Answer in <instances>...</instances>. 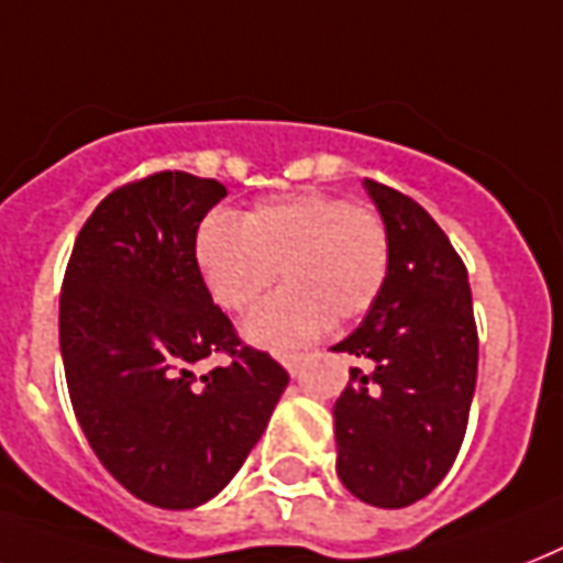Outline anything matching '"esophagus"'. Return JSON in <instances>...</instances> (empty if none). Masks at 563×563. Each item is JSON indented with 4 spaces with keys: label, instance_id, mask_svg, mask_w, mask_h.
<instances>
[{
    "label": "esophagus",
    "instance_id": "34e87169",
    "mask_svg": "<svg viewBox=\"0 0 563 563\" xmlns=\"http://www.w3.org/2000/svg\"><path fill=\"white\" fill-rule=\"evenodd\" d=\"M306 361H309V355H286V358H283V367L289 369L291 376H297V373L303 369Z\"/></svg>",
    "mask_w": 563,
    "mask_h": 563
}]
</instances>
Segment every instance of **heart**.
<instances>
[{
  "label": "heart",
  "instance_id": "heart-1",
  "mask_svg": "<svg viewBox=\"0 0 563 563\" xmlns=\"http://www.w3.org/2000/svg\"><path fill=\"white\" fill-rule=\"evenodd\" d=\"M196 268L222 309H249L280 272L286 289L242 323L268 350L309 344L329 321L361 318L390 268V236L378 213L332 194L260 202L242 217H208L196 231Z\"/></svg>",
  "mask_w": 563,
  "mask_h": 563
}]
</instances>
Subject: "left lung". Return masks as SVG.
I'll return each instance as SVG.
<instances>
[{
    "label": "left lung",
    "instance_id": "1",
    "mask_svg": "<svg viewBox=\"0 0 563 563\" xmlns=\"http://www.w3.org/2000/svg\"><path fill=\"white\" fill-rule=\"evenodd\" d=\"M390 236L376 303L335 353L364 361L335 401L338 477L358 500L401 509L440 486L463 445L477 385V323L463 260L431 213L373 178Z\"/></svg>",
    "mask_w": 563,
    "mask_h": 563
}]
</instances>
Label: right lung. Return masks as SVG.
<instances>
[{"label": "right lung", "instance_id": "add662e5", "mask_svg": "<svg viewBox=\"0 0 563 563\" xmlns=\"http://www.w3.org/2000/svg\"><path fill=\"white\" fill-rule=\"evenodd\" d=\"M225 185L164 170L118 187L71 249L59 353L77 422L130 495L196 509L231 483L289 373L245 346L196 268V231ZM225 354L195 376L198 361Z\"/></svg>", "mask_w": 563, "mask_h": 563}]
</instances>
